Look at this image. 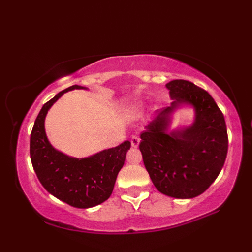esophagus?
Instances as JSON below:
<instances>
[{
	"label": "esophagus",
	"mask_w": 252,
	"mask_h": 252,
	"mask_svg": "<svg viewBox=\"0 0 252 252\" xmlns=\"http://www.w3.org/2000/svg\"><path fill=\"white\" fill-rule=\"evenodd\" d=\"M130 143H132V147L136 148L137 146H139V143H140V137L137 136V135H133L132 139H130Z\"/></svg>",
	"instance_id": "esophagus-1"
}]
</instances>
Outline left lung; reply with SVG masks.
I'll return each instance as SVG.
<instances>
[{"label": "left lung", "mask_w": 252, "mask_h": 252, "mask_svg": "<svg viewBox=\"0 0 252 252\" xmlns=\"http://www.w3.org/2000/svg\"><path fill=\"white\" fill-rule=\"evenodd\" d=\"M166 88L174 99L157 111L141 134L140 151L151 181L161 194L174 198L201 195L218 177L228 150L225 118L208 92L187 80H173ZM180 102L195 106L194 125L181 132L164 133L168 115Z\"/></svg>", "instance_id": "1"}]
</instances>
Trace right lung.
I'll list each match as a JSON object with an SVG mask.
<instances>
[{"mask_svg": "<svg viewBox=\"0 0 252 252\" xmlns=\"http://www.w3.org/2000/svg\"><path fill=\"white\" fill-rule=\"evenodd\" d=\"M82 88L73 85L44 103L31 133L30 155L37 179L48 192L74 208L87 209L111 196L130 142L125 141L118 147L82 159L68 157L51 147L44 132L48 110L64 93Z\"/></svg>", "mask_w": 252, "mask_h": 252, "instance_id": "1", "label": "right lung"}]
</instances>
